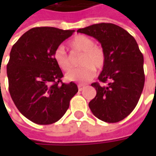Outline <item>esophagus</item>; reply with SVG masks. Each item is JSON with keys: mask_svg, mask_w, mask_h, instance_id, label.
I'll return each mask as SVG.
<instances>
[{"mask_svg": "<svg viewBox=\"0 0 156 156\" xmlns=\"http://www.w3.org/2000/svg\"><path fill=\"white\" fill-rule=\"evenodd\" d=\"M78 91H82V90H83L85 88V85L83 84H78Z\"/></svg>", "mask_w": 156, "mask_h": 156, "instance_id": "34e87169", "label": "esophagus"}]
</instances>
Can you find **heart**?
<instances>
[{"instance_id": "b5f03b06", "label": "heart", "mask_w": 156, "mask_h": 156, "mask_svg": "<svg viewBox=\"0 0 156 156\" xmlns=\"http://www.w3.org/2000/svg\"><path fill=\"white\" fill-rule=\"evenodd\" d=\"M69 47L74 52L82 53L79 65L82 68L73 70L66 74L69 81L87 83L94 76V70L100 71L105 65L106 55L103 48L95 44L94 39L84 35H78L69 41ZM56 63L62 70L68 72L72 69L71 58L62 47H59L53 53Z\"/></svg>"}]
</instances>
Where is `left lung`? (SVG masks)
<instances>
[{
  "label": "left lung",
  "instance_id": "8db88e82",
  "mask_svg": "<svg viewBox=\"0 0 156 156\" xmlns=\"http://www.w3.org/2000/svg\"><path fill=\"white\" fill-rule=\"evenodd\" d=\"M78 32L98 40L106 55L98 80L92 83L96 96L88 106L95 117L107 123L126 118L136 107L144 84V57L135 39L124 29L112 23L94 24Z\"/></svg>",
  "mask_w": 156,
  "mask_h": 156
}]
</instances>
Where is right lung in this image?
<instances>
[{
    "instance_id": "1",
    "label": "right lung",
    "mask_w": 156,
    "mask_h": 156,
    "mask_svg": "<svg viewBox=\"0 0 156 156\" xmlns=\"http://www.w3.org/2000/svg\"><path fill=\"white\" fill-rule=\"evenodd\" d=\"M74 30L41 27L30 29L13 45L6 66L9 92L14 104L29 120L51 124L61 119L78 91L64 83L53 53Z\"/></svg>"
}]
</instances>
